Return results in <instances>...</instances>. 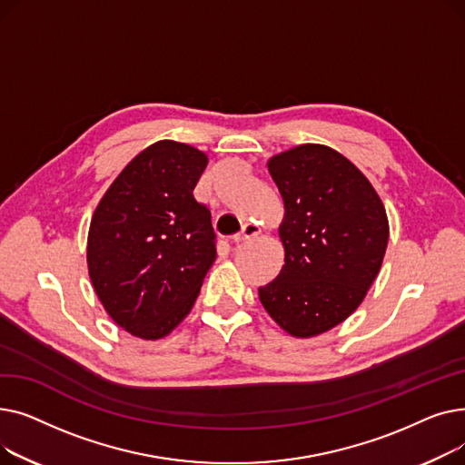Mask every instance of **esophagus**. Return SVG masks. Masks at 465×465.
<instances>
[{"label": "esophagus", "mask_w": 465, "mask_h": 465, "mask_svg": "<svg viewBox=\"0 0 465 465\" xmlns=\"http://www.w3.org/2000/svg\"><path fill=\"white\" fill-rule=\"evenodd\" d=\"M258 233H260V226L254 224V223H247V224H242L241 232L235 233L232 239H233V242H239V241L251 239V237H254V235H258Z\"/></svg>", "instance_id": "obj_1"}]
</instances>
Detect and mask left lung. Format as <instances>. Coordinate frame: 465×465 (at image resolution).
I'll return each instance as SVG.
<instances>
[{"mask_svg":"<svg viewBox=\"0 0 465 465\" xmlns=\"http://www.w3.org/2000/svg\"><path fill=\"white\" fill-rule=\"evenodd\" d=\"M284 200V265L258 288L272 319L296 337L343 322L373 284L388 245L386 211L358 167L330 146L300 144L270 160Z\"/></svg>","mask_w":465,"mask_h":465,"instance_id":"8db88e82","label":"left lung"}]
</instances>
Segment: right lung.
<instances>
[{"instance_id":"right-lung-1","label":"right lung","mask_w":465,"mask_h":465,"mask_svg":"<svg viewBox=\"0 0 465 465\" xmlns=\"http://www.w3.org/2000/svg\"><path fill=\"white\" fill-rule=\"evenodd\" d=\"M205 165L193 146L158 141L122 169L94 213V290L135 337L160 339L179 326L216 258L211 211L193 198Z\"/></svg>"}]
</instances>
